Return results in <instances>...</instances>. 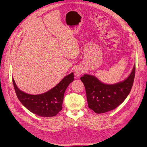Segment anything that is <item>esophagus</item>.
Instances as JSON below:
<instances>
[{"label":"esophagus","instance_id":"obj_1","mask_svg":"<svg viewBox=\"0 0 147 147\" xmlns=\"http://www.w3.org/2000/svg\"><path fill=\"white\" fill-rule=\"evenodd\" d=\"M83 73H84L83 69L82 68L79 67L76 68V70H75V76L77 77H79L81 74H82Z\"/></svg>","mask_w":147,"mask_h":147}]
</instances>
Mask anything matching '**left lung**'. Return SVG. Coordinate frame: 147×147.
Listing matches in <instances>:
<instances>
[{
  "label": "left lung",
  "mask_w": 147,
  "mask_h": 147,
  "mask_svg": "<svg viewBox=\"0 0 147 147\" xmlns=\"http://www.w3.org/2000/svg\"><path fill=\"white\" fill-rule=\"evenodd\" d=\"M136 65L129 77L113 85L102 83L95 77L84 74L80 79L85 86L88 108L96 113L116 108L129 95L134 82Z\"/></svg>",
  "instance_id": "left-lung-1"
}]
</instances>
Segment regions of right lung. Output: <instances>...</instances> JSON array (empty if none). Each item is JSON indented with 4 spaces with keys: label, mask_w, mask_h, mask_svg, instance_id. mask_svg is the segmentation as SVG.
<instances>
[{
    "label": "right lung",
    "mask_w": 147,
    "mask_h": 147,
    "mask_svg": "<svg viewBox=\"0 0 147 147\" xmlns=\"http://www.w3.org/2000/svg\"><path fill=\"white\" fill-rule=\"evenodd\" d=\"M73 80L74 74L72 73L49 91L34 95L20 91L12 79L16 94L21 103L32 113L42 117L55 116L62 109L65 92Z\"/></svg>",
    "instance_id": "obj_1"
}]
</instances>
